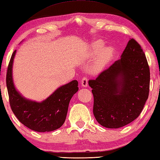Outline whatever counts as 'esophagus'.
<instances>
[{
	"instance_id": "34e87169",
	"label": "esophagus",
	"mask_w": 160,
	"mask_h": 160,
	"mask_svg": "<svg viewBox=\"0 0 160 160\" xmlns=\"http://www.w3.org/2000/svg\"><path fill=\"white\" fill-rule=\"evenodd\" d=\"M81 86L83 87H87L88 86V78L84 77L82 78V79H81Z\"/></svg>"
}]
</instances>
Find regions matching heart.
Wrapping results in <instances>:
<instances>
[{
	"mask_svg": "<svg viewBox=\"0 0 160 160\" xmlns=\"http://www.w3.org/2000/svg\"><path fill=\"white\" fill-rule=\"evenodd\" d=\"M103 45L104 43L102 42L101 40H97L94 42L91 46L92 55H95V54H97L99 51L101 50L102 47H103ZM110 54L111 50L109 49H105L101 51L100 53H99L98 58L95 63L94 67H93V69H94L95 71H98L102 68V67L104 65L105 62H106L107 60L108 59V57H109Z\"/></svg>",
	"mask_w": 160,
	"mask_h": 160,
	"instance_id": "1",
	"label": "heart"
}]
</instances>
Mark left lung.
<instances>
[{
  "mask_svg": "<svg viewBox=\"0 0 160 160\" xmlns=\"http://www.w3.org/2000/svg\"><path fill=\"white\" fill-rule=\"evenodd\" d=\"M88 84L92 88L93 114L101 125L119 128L134 120L150 90V68L140 44L131 39L121 58Z\"/></svg>",
  "mask_w": 160,
  "mask_h": 160,
  "instance_id": "left-lung-1",
  "label": "left lung"
}]
</instances>
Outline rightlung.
<instances>
[{
    "mask_svg": "<svg viewBox=\"0 0 160 160\" xmlns=\"http://www.w3.org/2000/svg\"><path fill=\"white\" fill-rule=\"evenodd\" d=\"M15 53L16 50L11 56L6 74L12 111L23 125L32 130L45 132L60 128L65 120L70 99L79 90L78 81L74 80L60 87L41 103L28 100L17 91L13 84L12 68Z\"/></svg>",
    "mask_w": 160,
    "mask_h": 160,
    "instance_id": "obj_1",
    "label": "right lung"
}]
</instances>
